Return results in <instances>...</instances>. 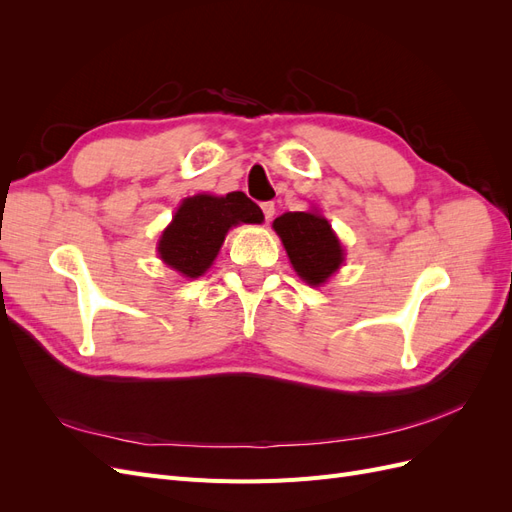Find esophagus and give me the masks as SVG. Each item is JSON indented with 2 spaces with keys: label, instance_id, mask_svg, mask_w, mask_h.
Listing matches in <instances>:
<instances>
[{
  "label": "esophagus",
  "instance_id": "esophagus-1",
  "mask_svg": "<svg viewBox=\"0 0 512 512\" xmlns=\"http://www.w3.org/2000/svg\"><path fill=\"white\" fill-rule=\"evenodd\" d=\"M262 213H265V220L271 222L273 220V213H275V205L273 203H262Z\"/></svg>",
  "mask_w": 512,
  "mask_h": 512
}]
</instances>
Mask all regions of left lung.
Returning <instances> with one entry per match:
<instances>
[{
    "instance_id": "8db88e82",
    "label": "left lung",
    "mask_w": 512,
    "mask_h": 512,
    "mask_svg": "<svg viewBox=\"0 0 512 512\" xmlns=\"http://www.w3.org/2000/svg\"><path fill=\"white\" fill-rule=\"evenodd\" d=\"M273 228L286 247L292 269L309 286H322L342 267L344 247L320 213L288 211L275 218Z\"/></svg>"
}]
</instances>
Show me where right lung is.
Segmentation results:
<instances>
[{
  "label": "right lung",
  "mask_w": 512,
  "mask_h": 512,
  "mask_svg": "<svg viewBox=\"0 0 512 512\" xmlns=\"http://www.w3.org/2000/svg\"><path fill=\"white\" fill-rule=\"evenodd\" d=\"M262 220L265 215L260 207L243 192L190 196L164 228L158 254L170 269L194 280L213 265L232 226L260 224Z\"/></svg>",
  "instance_id": "obj_1"
}]
</instances>
